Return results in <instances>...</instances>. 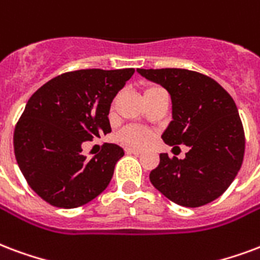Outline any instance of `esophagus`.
<instances>
[{
    "instance_id": "1",
    "label": "esophagus",
    "mask_w": 260,
    "mask_h": 260,
    "mask_svg": "<svg viewBox=\"0 0 260 260\" xmlns=\"http://www.w3.org/2000/svg\"><path fill=\"white\" fill-rule=\"evenodd\" d=\"M125 151H126L128 154H135V155L142 154V150H139V149H132V147H128V149H125Z\"/></svg>"
}]
</instances>
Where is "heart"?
<instances>
[{"label": "heart", "mask_w": 260, "mask_h": 260, "mask_svg": "<svg viewBox=\"0 0 260 260\" xmlns=\"http://www.w3.org/2000/svg\"><path fill=\"white\" fill-rule=\"evenodd\" d=\"M157 89L155 86L147 88L145 93ZM118 140L121 143H124L126 146H134V147H142L146 146L151 140V132L142 126H126L118 134Z\"/></svg>", "instance_id": "heart-1"}]
</instances>
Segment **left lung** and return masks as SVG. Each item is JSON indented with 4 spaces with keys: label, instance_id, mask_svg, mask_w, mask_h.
<instances>
[{
    "label": "left lung",
    "instance_id": "8db88e82",
    "mask_svg": "<svg viewBox=\"0 0 260 260\" xmlns=\"http://www.w3.org/2000/svg\"><path fill=\"white\" fill-rule=\"evenodd\" d=\"M171 95L172 121L162 134L169 146L186 145L183 159L159 154L150 172L155 189L175 204L196 208L220 197L241 168L245 135L233 98L211 77L186 69H138Z\"/></svg>",
    "mask_w": 260,
    "mask_h": 260
}]
</instances>
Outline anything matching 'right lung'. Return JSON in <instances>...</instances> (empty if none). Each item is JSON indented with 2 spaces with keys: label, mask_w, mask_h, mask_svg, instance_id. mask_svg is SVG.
<instances>
[{
  "label": "right lung",
  "mask_w": 260,
  "mask_h": 260,
  "mask_svg": "<svg viewBox=\"0 0 260 260\" xmlns=\"http://www.w3.org/2000/svg\"><path fill=\"white\" fill-rule=\"evenodd\" d=\"M134 73L69 71L28 99L15 126L13 147L23 176L44 201L57 208H77L109 186L124 150L105 143L99 154L86 159L81 145L111 132V102Z\"/></svg>",
  "instance_id": "add662e5"
}]
</instances>
